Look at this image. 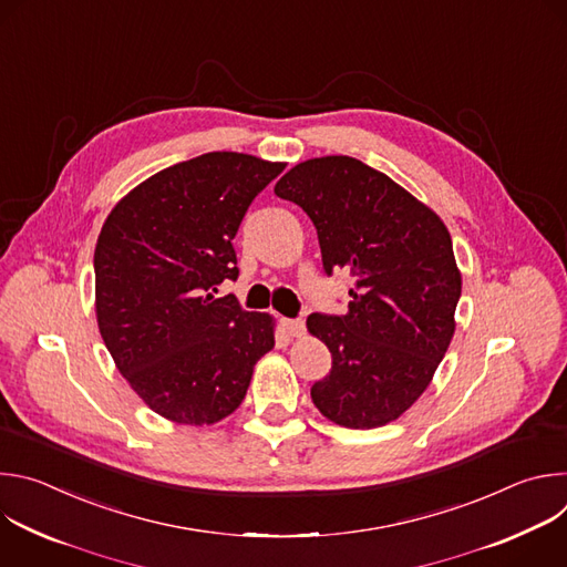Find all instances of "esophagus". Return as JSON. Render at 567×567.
I'll use <instances>...</instances> for the list:
<instances>
[{"instance_id":"34e87169","label":"esophagus","mask_w":567,"mask_h":567,"mask_svg":"<svg viewBox=\"0 0 567 567\" xmlns=\"http://www.w3.org/2000/svg\"><path fill=\"white\" fill-rule=\"evenodd\" d=\"M282 330L289 334V337H302L305 334V322L302 320H289V318H282Z\"/></svg>"}]
</instances>
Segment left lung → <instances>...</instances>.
I'll return each instance as SVG.
<instances>
[{
    "label": "left lung",
    "mask_w": 567,
    "mask_h": 567,
    "mask_svg": "<svg viewBox=\"0 0 567 567\" xmlns=\"http://www.w3.org/2000/svg\"><path fill=\"white\" fill-rule=\"evenodd\" d=\"M274 193L313 221L326 271L352 274L346 316L307 318L309 334L332 352V372L311 385L313 406L359 431L399 420L433 381L455 334L462 274L446 224L346 154L302 161Z\"/></svg>",
    "instance_id": "1"
}]
</instances>
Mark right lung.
I'll use <instances>...</instances> for the list:
<instances>
[{
    "mask_svg": "<svg viewBox=\"0 0 567 567\" xmlns=\"http://www.w3.org/2000/svg\"><path fill=\"white\" fill-rule=\"evenodd\" d=\"M287 164L206 152L141 182L107 215L94 251L96 320L130 388L164 420L210 426L239 409L276 346L271 313L239 309L233 237Z\"/></svg>",
    "mask_w": 567,
    "mask_h": 567,
    "instance_id": "1",
    "label": "right lung"
}]
</instances>
